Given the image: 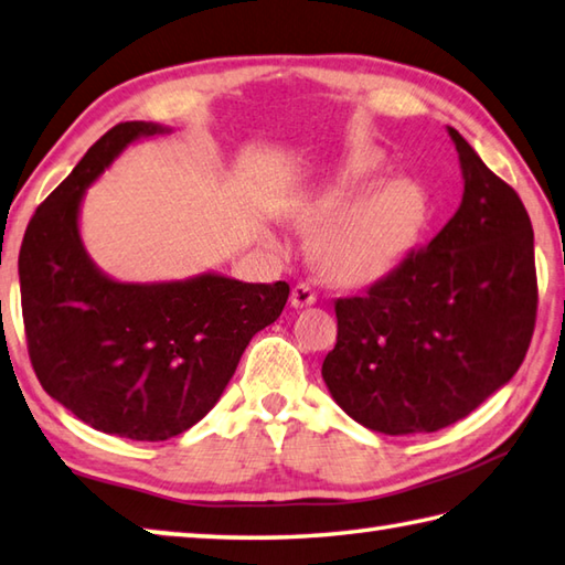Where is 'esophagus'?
<instances>
[{
    "label": "esophagus",
    "mask_w": 565,
    "mask_h": 565,
    "mask_svg": "<svg viewBox=\"0 0 565 565\" xmlns=\"http://www.w3.org/2000/svg\"><path fill=\"white\" fill-rule=\"evenodd\" d=\"M316 303V291L309 284H296L291 289V306L294 309H306V306Z\"/></svg>",
    "instance_id": "34e87169"
}]
</instances>
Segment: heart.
<instances>
[{
  "label": "heart",
  "instance_id": "obj_1",
  "mask_svg": "<svg viewBox=\"0 0 565 565\" xmlns=\"http://www.w3.org/2000/svg\"><path fill=\"white\" fill-rule=\"evenodd\" d=\"M381 170L383 162L373 152H355L294 210L296 220L318 227L316 264L338 284L361 286L383 279L415 239L423 194L413 182L397 178L363 199L356 196L381 178Z\"/></svg>",
  "mask_w": 565,
  "mask_h": 565
}]
</instances>
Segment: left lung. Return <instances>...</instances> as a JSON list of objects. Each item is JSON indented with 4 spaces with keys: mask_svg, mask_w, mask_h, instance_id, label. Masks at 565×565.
I'll return each instance as SVG.
<instances>
[{
    "mask_svg": "<svg viewBox=\"0 0 565 565\" xmlns=\"http://www.w3.org/2000/svg\"><path fill=\"white\" fill-rule=\"evenodd\" d=\"M449 136L465 180L455 217L363 296L335 301L321 375L373 433H437L467 417L514 377L536 323L524 202L455 128Z\"/></svg>",
    "mask_w": 565,
    "mask_h": 565,
    "instance_id": "obj_1",
    "label": "left lung"
}]
</instances>
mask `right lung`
Listing matches in <instances>:
<instances>
[{
	"mask_svg": "<svg viewBox=\"0 0 565 565\" xmlns=\"http://www.w3.org/2000/svg\"><path fill=\"white\" fill-rule=\"evenodd\" d=\"M172 128H110L39 204L19 252L29 358L41 387L81 423L138 443L170 439L210 413L254 333L281 316L289 284L204 271L182 281H116L78 230L86 190L136 140Z\"/></svg>",
	"mask_w": 565,
	"mask_h": 565,
	"instance_id": "right-lung-1",
	"label": "right lung"
}]
</instances>
